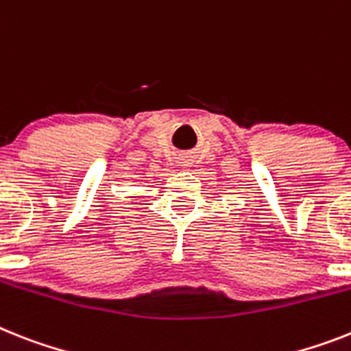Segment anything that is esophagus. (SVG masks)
<instances>
[{
  "instance_id": "1",
  "label": "esophagus",
  "mask_w": 351,
  "mask_h": 351,
  "mask_svg": "<svg viewBox=\"0 0 351 351\" xmlns=\"http://www.w3.org/2000/svg\"><path fill=\"white\" fill-rule=\"evenodd\" d=\"M180 166H184V167H187V166H191V162H189V158H187V157H184V158H180Z\"/></svg>"
}]
</instances>
